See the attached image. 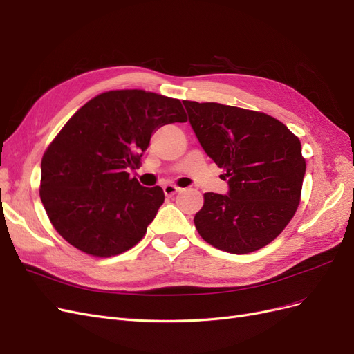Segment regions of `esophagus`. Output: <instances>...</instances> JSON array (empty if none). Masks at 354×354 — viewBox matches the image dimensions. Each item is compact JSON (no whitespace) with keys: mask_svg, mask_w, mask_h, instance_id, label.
<instances>
[{"mask_svg":"<svg viewBox=\"0 0 354 354\" xmlns=\"http://www.w3.org/2000/svg\"><path fill=\"white\" fill-rule=\"evenodd\" d=\"M181 189L178 187V186H176V185H165L164 186V194H165V196H173V195H176L177 192H180Z\"/></svg>","mask_w":354,"mask_h":354,"instance_id":"esophagus-1","label":"esophagus"}]
</instances>
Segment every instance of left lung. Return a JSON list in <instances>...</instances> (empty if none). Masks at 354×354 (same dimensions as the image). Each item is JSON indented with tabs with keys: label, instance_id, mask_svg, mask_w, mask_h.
Returning <instances> with one entry per match:
<instances>
[{
	"label": "left lung",
	"instance_id": "8db88e82",
	"mask_svg": "<svg viewBox=\"0 0 354 354\" xmlns=\"http://www.w3.org/2000/svg\"><path fill=\"white\" fill-rule=\"evenodd\" d=\"M205 153L226 169L227 195H203L194 218L203 241L232 254L263 248L291 221L301 196V143L274 118L220 103L183 102Z\"/></svg>",
	"mask_w": 354,
	"mask_h": 354
}]
</instances>
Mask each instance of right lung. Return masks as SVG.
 Segmentation results:
<instances>
[{"mask_svg": "<svg viewBox=\"0 0 354 354\" xmlns=\"http://www.w3.org/2000/svg\"><path fill=\"white\" fill-rule=\"evenodd\" d=\"M186 121L180 100L143 90L108 91L85 103L41 160L39 196L60 236L94 257L142 241L165 196L128 171L140 165L158 128Z\"/></svg>", "mask_w": 354, "mask_h": 354, "instance_id": "obj_1", "label": "right lung"}]
</instances>
